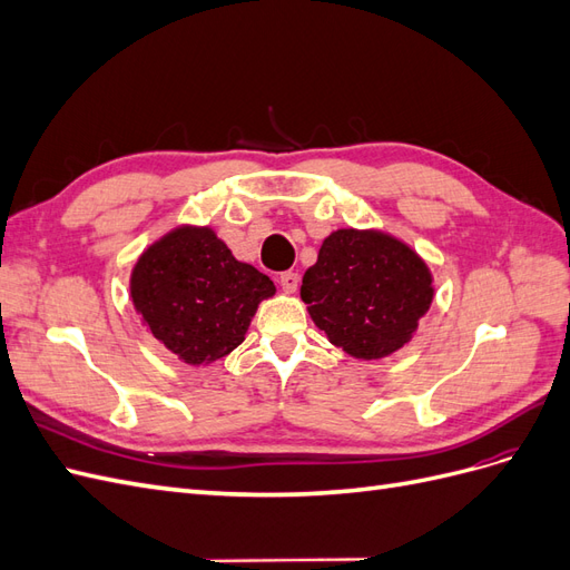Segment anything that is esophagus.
I'll list each match as a JSON object with an SVG mask.
<instances>
[{"label": "esophagus", "mask_w": 570, "mask_h": 570, "mask_svg": "<svg viewBox=\"0 0 570 570\" xmlns=\"http://www.w3.org/2000/svg\"><path fill=\"white\" fill-rule=\"evenodd\" d=\"M281 287H283V292H287V295H295L297 287H299V275L292 273V271L283 273L281 275Z\"/></svg>", "instance_id": "34e87169"}]
</instances>
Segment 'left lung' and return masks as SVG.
<instances>
[{
    "label": "left lung",
    "instance_id": "1",
    "mask_svg": "<svg viewBox=\"0 0 570 570\" xmlns=\"http://www.w3.org/2000/svg\"><path fill=\"white\" fill-rule=\"evenodd\" d=\"M433 297L428 264L383 230L331 233L302 278V299L312 321L335 347L364 361L402 350Z\"/></svg>",
    "mask_w": 570,
    "mask_h": 570
}]
</instances>
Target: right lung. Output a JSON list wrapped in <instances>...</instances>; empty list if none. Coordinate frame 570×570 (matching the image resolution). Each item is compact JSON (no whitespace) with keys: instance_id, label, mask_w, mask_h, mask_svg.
Listing matches in <instances>:
<instances>
[{"instance_id":"obj_1","label":"right lung","mask_w":570,"mask_h":570,"mask_svg":"<svg viewBox=\"0 0 570 570\" xmlns=\"http://www.w3.org/2000/svg\"><path fill=\"white\" fill-rule=\"evenodd\" d=\"M275 285L237 262L209 226H178L149 245L130 273L142 325L189 366L212 364L243 344Z\"/></svg>"}]
</instances>
